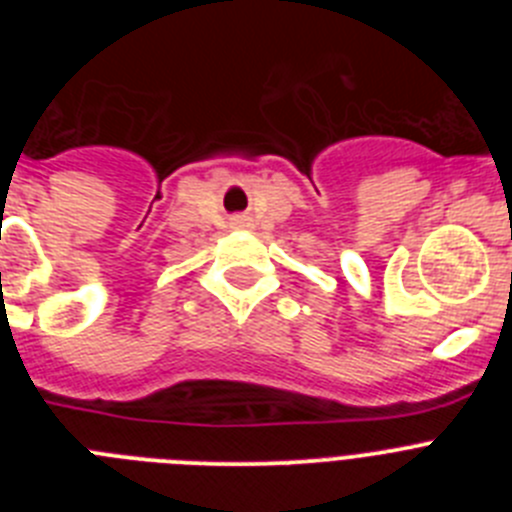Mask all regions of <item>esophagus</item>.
<instances>
[{
	"label": "esophagus",
	"mask_w": 512,
	"mask_h": 512,
	"mask_svg": "<svg viewBox=\"0 0 512 512\" xmlns=\"http://www.w3.org/2000/svg\"><path fill=\"white\" fill-rule=\"evenodd\" d=\"M233 225L235 230H243V228H251V217L248 215H238V217H233Z\"/></svg>",
	"instance_id": "34e87169"
}]
</instances>
